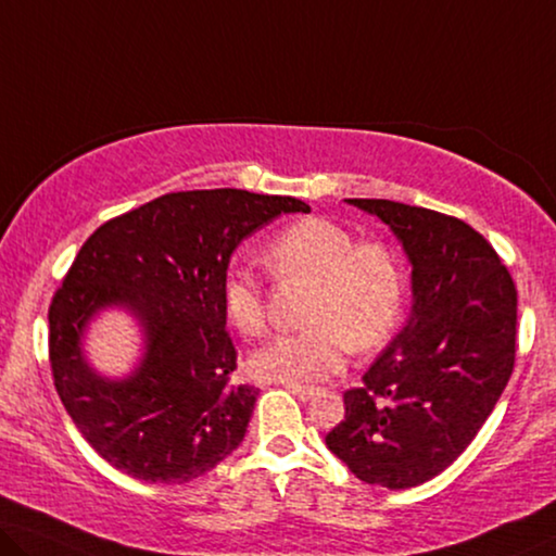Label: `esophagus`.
<instances>
[{
    "instance_id": "esophagus-1",
    "label": "esophagus",
    "mask_w": 556,
    "mask_h": 556,
    "mask_svg": "<svg viewBox=\"0 0 556 556\" xmlns=\"http://www.w3.org/2000/svg\"><path fill=\"white\" fill-rule=\"evenodd\" d=\"M287 389L289 392H292L296 400H302V402H309L312 396H317L319 394V389H314V387H300V384H287Z\"/></svg>"
}]
</instances>
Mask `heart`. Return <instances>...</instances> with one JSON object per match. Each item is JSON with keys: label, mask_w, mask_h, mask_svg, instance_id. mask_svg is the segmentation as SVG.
I'll list each match as a JSON object with an SVG mask.
<instances>
[{"label": "heart", "mask_w": 556, "mask_h": 556, "mask_svg": "<svg viewBox=\"0 0 556 556\" xmlns=\"http://www.w3.org/2000/svg\"><path fill=\"white\" fill-rule=\"evenodd\" d=\"M264 260L279 279L314 285L306 309L312 329L279 334L252 352L250 369L264 382L312 384L342 367L346 344L375 350L394 329L402 306V269L384 244H357L329 219H302L269 239ZM225 312L239 334L267 327V296L256 271L231 269L225 279Z\"/></svg>", "instance_id": "obj_1"}]
</instances>
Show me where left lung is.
Returning <instances> with one entry per match:
<instances>
[{
    "mask_svg": "<svg viewBox=\"0 0 556 556\" xmlns=\"http://www.w3.org/2000/svg\"><path fill=\"white\" fill-rule=\"evenodd\" d=\"M377 217L412 267V309L387 350L344 392L327 446L362 482L409 490L450 467L515 369L517 289L467 222L389 199H346Z\"/></svg>",
    "mask_w": 556,
    "mask_h": 556,
    "instance_id": "1",
    "label": "left lung"
}]
</instances>
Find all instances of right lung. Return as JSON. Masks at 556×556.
<instances>
[{
  "label": "right lung",
  "instance_id": "obj_1",
  "mask_svg": "<svg viewBox=\"0 0 556 556\" xmlns=\"http://www.w3.org/2000/svg\"><path fill=\"white\" fill-rule=\"evenodd\" d=\"M309 212L294 197L197 189L152 199L99 227L49 306L56 394L81 437L124 475L185 484L244 442L256 389L231 384L229 260L279 214ZM132 317L143 354L127 376H102L86 334L102 311Z\"/></svg>",
  "mask_w": 556,
  "mask_h": 556
}]
</instances>
